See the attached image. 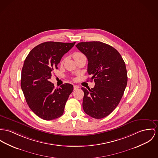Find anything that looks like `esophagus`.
I'll list each match as a JSON object with an SVG mask.
<instances>
[{
	"instance_id": "obj_1",
	"label": "esophagus",
	"mask_w": 158,
	"mask_h": 158,
	"mask_svg": "<svg viewBox=\"0 0 158 158\" xmlns=\"http://www.w3.org/2000/svg\"><path fill=\"white\" fill-rule=\"evenodd\" d=\"M79 86H77V85H74V90H76V89H77L78 88H79Z\"/></svg>"
}]
</instances>
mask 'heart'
Returning <instances> with one entry per match:
<instances>
[{"mask_svg": "<svg viewBox=\"0 0 158 158\" xmlns=\"http://www.w3.org/2000/svg\"><path fill=\"white\" fill-rule=\"evenodd\" d=\"M84 56L82 53L81 52H75L74 54H73V58L74 59H76L77 58H79V57H81V56Z\"/></svg>", "mask_w": 158, "mask_h": 158, "instance_id": "obj_1", "label": "heart"}]
</instances>
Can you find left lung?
<instances>
[{"label":"left lung","mask_w":158,"mask_h":158,"mask_svg":"<svg viewBox=\"0 0 158 158\" xmlns=\"http://www.w3.org/2000/svg\"><path fill=\"white\" fill-rule=\"evenodd\" d=\"M76 48L88 59V73L95 86L87 90L82 87L83 109L90 117L100 119L118 106L127 83L125 62L113 47L100 41L81 42Z\"/></svg>","instance_id":"8db88e82"}]
</instances>
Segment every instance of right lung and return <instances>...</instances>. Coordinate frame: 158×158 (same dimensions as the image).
Here are the masks:
<instances>
[{"label":"right lung","mask_w":158,"mask_h":158,"mask_svg":"<svg viewBox=\"0 0 158 158\" xmlns=\"http://www.w3.org/2000/svg\"><path fill=\"white\" fill-rule=\"evenodd\" d=\"M75 43H43L32 49L24 60L21 88L30 109L43 120H52L61 117L73 91L72 84H64L55 88L49 79L53 71L58 69L63 55Z\"/></svg>","instance_id":"add662e5"}]
</instances>
